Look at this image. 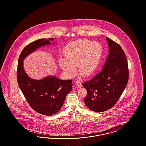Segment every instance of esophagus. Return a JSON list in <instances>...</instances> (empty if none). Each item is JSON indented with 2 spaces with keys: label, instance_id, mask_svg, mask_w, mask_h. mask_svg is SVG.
<instances>
[{
  "label": "esophagus",
  "instance_id": "1",
  "mask_svg": "<svg viewBox=\"0 0 146 146\" xmlns=\"http://www.w3.org/2000/svg\"><path fill=\"white\" fill-rule=\"evenodd\" d=\"M76 84L79 88L82 87V82H80V81H79V80H76Z\"/></svg>",
  "mask_w": 146,
  "mask_h": 146
}]
</instances>
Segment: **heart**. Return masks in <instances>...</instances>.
I'll list each match as a JSON object with an SVG mask.
<instances>
[{
	"instance_id": "heart-1",
	"label": "heart",
	"mask_w": 146,
	"mask_h": 146,
	"mask_svg": "<svg viewBox=\"0 0 146 146\" xmlns=\"http://www.w3.org/2000/svg\"><path fill=\"white\" fill-rule=\"evenodd\" d=\"M66 58L60 59V66L66 76L72 78L78 72L84 76H91L97 70L102 47L97 42L80 39L70 43L64 51Z\"/></svg>"
}]
</instances>
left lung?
<instances>
[{"label":"left lung","mask_w":146,"mask_h":146,"mask_svg":"<svg viewBox=\"0 0 146 146\" xmlns=\"http://www.w3.org/2000/svg\"><path fill=\"white\" fill-rule=\"evenodd\" d=\"M108 58L102 70L90 81L83 84L87 90L84 98L86 107L95 112L108 110L123 94L129 79L126 57L121 47L108 37Z\"/></svg>","instance_id":"left-lung-1"}]
</instances>
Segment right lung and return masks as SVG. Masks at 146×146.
<instances>
[{"label":"right lung","instance_id":"obj_1","mask_svg":"<svg viewBox=\"0 0 146 146\" xmlns=\"http://www.w3.org/2000/svg\"><path fill=\"white\" fill-rule=\"evenodd\" d=\"M54 39H40L27 45L20 55L17 70L19 86L30 106L38 113L48 116L57 113L62 107L67 95L72 90V80H61L55 76L33 79L25 72L23 61L35 50L51 44L50 40Z\"/></svg>","mask_w":146,"mask_h":146}]
</instances>
